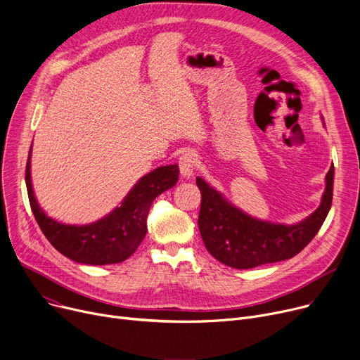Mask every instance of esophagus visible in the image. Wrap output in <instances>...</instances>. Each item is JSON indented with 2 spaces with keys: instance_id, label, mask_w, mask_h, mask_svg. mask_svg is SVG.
Instances as JSON below:
<instances>
[{
  "instance_id": "obj_1",
  "label": "esophagus",
  "mask_w": 360,
  "mask_h": 360,
  "mask_svg": "<svg viewBox=\"0 0 360 360\" xmlns=\"http://www.w3.org/2000/svg\"><path fill=\"white\" fill-rule=\"evenodd\" d=\"M195 165H197V158L195 153L193 152H186L179 158V171L184 178H191L194 175L195 171Z\"/></svg>"
}]
</instances>
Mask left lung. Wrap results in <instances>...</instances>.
<instances>
[{
	"instance_id": "1",
	"label": "left lung",
	"mask_w": 360,
	"mask_h": 360,
	"mask_svg": "<svg viewBox=\"0 0 360 360\" xmlns=\"http://www.w3.org/2000/svg\"><path fill=\"white\" fill-rule=\"evenodd\" d=\"M333 182L334 166L326 175L319 208L300 223L281 224L252 217L197 176L201 191L198 227L202 242L215 259L236 269H252L291 259L313 240L323 226L333 201Z\"/></svg>"
}]
</instances>
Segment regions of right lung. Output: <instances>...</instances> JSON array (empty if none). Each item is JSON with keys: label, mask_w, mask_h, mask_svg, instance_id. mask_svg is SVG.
Wrapping results in <instances>:
<instances>
[{"label": "right lung", "mask_w": 360, "mask_h": 360, "mask_svg": "<svg viewBox=\"0 0 360 360\" xmlns=\"http://www.w3.org/2000/svg\"><path fill=\"white\" fill-rule=\"evenodd\" d=\"M30 158L32 149L26 166V185L34 219L58 252L84 265H112L130 257L146 236V219L153 200L175 186L179 176L178 165L159 166L141 176L120 207L103 219L81 226L63 224L49 217L34 197Z\"/></svg>", "instance_id": "obj_1"}]
</instances>
